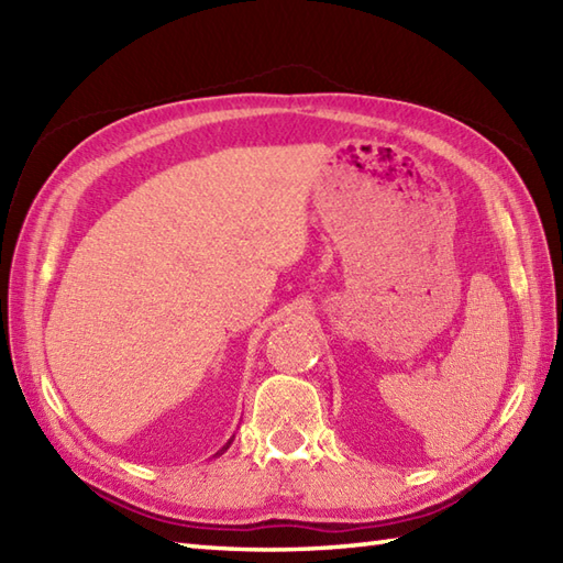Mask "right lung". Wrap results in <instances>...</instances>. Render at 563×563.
<instances>
[{
    "mask_svg": "<svg viewBox=\"0 0 563 563\" xmlns=\"http://www.w3.org/2000/svg\"><path fill=\"white\" fill-rule=\"evenodd\" d=\"M230 445H232V440H230V442H227V445H224V448H222V450H220V454H222V452H224V450H227V448H230Z\"/></svg>",
    "mask_w": 563,
    "mask_h": 563,
    "instance_id": "right-lung-1",
    "label": "right lung"
}]
</instances>
